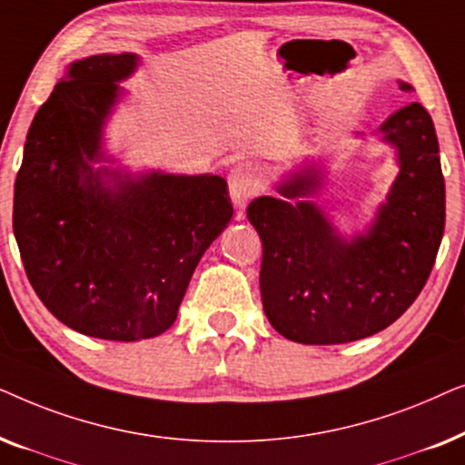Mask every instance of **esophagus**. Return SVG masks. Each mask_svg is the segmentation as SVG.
Instances as JSON below:
<instances>
[{"instance_id":"34e87169","label":"esophagus","mask_w":465,"mask_h":465,"mask_svg":"<svg viewBox=\"0 0 465 465\" xmlns=\"http://www.w3.org/2000/svg\"><path fill=\"white\" fill-rule=\"evenodd\" d=\"M262 188L264 180L258 164L239 163L231 169V175H228V190H231V199L234 203V207L243 209L247 205V201H250L253 194H258Z\"/></svg>"}]
</instances>
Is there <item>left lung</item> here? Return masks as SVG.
Here are the masks:
<instances>
[{"label": "left lung", "instance_id": "left-lung-1", "mask_svg": "<svg viewBox=\"0 0 465 465\" xmlns=\"http://www.w3.org/2000/svg\"><path fill=\"white\" fill-rule=\"evenodd\" d=\"M411 93L409 82H398ZM398 175L371 226L345 239L317 205L326 167L290 171L277 196H258L247 220L262 241L260 292L271 326L302 345H339L385 330L415 302L444 232V177L431 116L421 104L379 126Z\"/></svg>", "mask_w": 465, "mask_h": 465}]
</instances>
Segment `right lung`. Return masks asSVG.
<instances>
[{
    "instance_id": "add662e5",
    "label": "right lung",
    "mask_w": 465,
    "mask_h": 465,
    "mask_svg": "<svg viewBox=\"0 0 465 465\" xmlns=\"http://www.w3.org/2000/svg\"><path fill=\"white\" fill-rule=\"evenodd\" d=\"M137 65L120 53L67 67L29 126L12 212L25 272L50 313L124 342L173 326L196 264L232 218L220 175L112 167L105 123Z\"/></svg>"
}]
</instances>
